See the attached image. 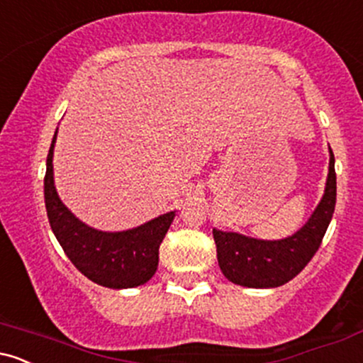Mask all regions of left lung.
Segmentation results:
<instances>
[{
  "instance_id": "8db88e82",
  "label": "left lung",
  "mask_w": 363,
  "mask_h": 363,
  "mask_svg": "<svg viewBox=\"0 0 363 363\" xmlns=\"http://www.w3.org/2000/svg\"><path fill=\"white\" fill-rule=\"evenodd\" d=\"M336 205L335 155L329 148V172L319 205L306 225L280 240L254 239L213 228L216 257L227 280L247 289H274L297 277L318 252Z\"/></svg>"
}]
</instances>
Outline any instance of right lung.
Segmentation results:
<instances>
[{"label": "right lung", "instance_id": "right-lung-1", "mask_svg": "<svg viewBox=\"0 0 363 363\" xmlns=\"http://www.w3.org/2000/svg\"><path fill=\"white\" fill-rule=\"evenodd\" d=\"M48 153L44 177L45 210L62 251L78 272L107 289H133L147 283L157 272L158 247L167 234L176 211H169L140 227L123 232H102L77 218L61 201L54 186V143Z\"/></svg>", "mask_w": 363, "mask_h": 363}]
</instances>
